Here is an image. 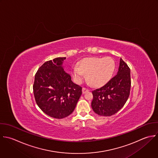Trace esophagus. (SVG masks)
<instances>
[{"label": "esophagus", "instance_id": "1", "mask_svg": "<svg viewBox=\"0 0 158 158\" xmlns=\"http://www.w3.org/2000/svg\"><path fill=\"white\" fill-rule=\"evenodd\" d=\"M90 90L89 89H87V88H85V87H83L82 88V93L83 94H85V92H88V91H89Z\"/></svg>", "mask_w": 158, "mask_h": 158}]
</instances>
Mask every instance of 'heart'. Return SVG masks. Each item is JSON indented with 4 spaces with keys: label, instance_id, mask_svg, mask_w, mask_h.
Listing matches in <instances>:
<instances>
[{
    "label": "heart",
    "instance_id": "1",
    "mask_svg": "<svg viewBox=\"0 0 158 158\" xmlns=\"http://www.w3.org/2000/svg\"><path fill=\"white\" fill-rule=\"evenodd\" d=\"M115 68V61L111 57H92L82 60L78 66L73 68L72 73L76 82L81 83L85 74L87 80L92 85L100 87L111 79Z\"/></svg>",
    "mask_w": 158,
    "mask_h": 158
}]
</instances>
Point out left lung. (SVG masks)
<instances>
[{
	"label": "left lung",
	"instance_id": "obj_1",
	"mask_svg": "<svg viewBox=\"0 0 158 158\" xmlns=\"http://www.w3.org/2000/svg\"><path fill=\"white\" fill-rule=\"evenodd\" d=\"M131 86L130 68L121 58L117 74L105 85L92 91V110L100 116H110L116 114L126 103Z\"/></svg>",
	"mask_w": 158,
	"mask_h": 158
}]
</instances>
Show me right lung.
Masks as SVG:
<instances>
[{"instance_id":"obj_1","label":"right lung","mask_w":158,"mask_h":158,"mask_svg":"<svg viewBox=\"0 0 158 158\" xmlns=\"http://www.w3.org/2000/svg\"><path fill=\"white\" fill-rule=\"evenodd\" d=\"M66 57L45 62L37 70L33 85L37 105L48 116L62 119L74 110L82 87L71 81L62 66Z\"/></svg>"}]
</instances>
